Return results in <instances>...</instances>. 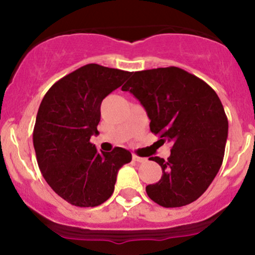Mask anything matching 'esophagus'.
Instances as JSON below:
<instances>
[{
  "label": "esophagus",
  "mask_w": 255,
  "mask_h": 255,
  "mask_svg": "<svg viewBox=\"0 0 255 255\" xmlns=\"http://www.w3.org/2000/svg\"><path fill=\"white\" fill-rule=\"evenodd\" d=\"M133 160L134 162H137V163H144L145 162V158H142V157H139V156H136V154H133Z\"/></svg>",
  "instance_id": "esophagus-1"
}]
</instances>
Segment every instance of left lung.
Instances as JSON below:
<instances>
[{"instance_id":"left-lung-1","label":"left lung","mask_w":255,"mask_h":255,"mask_svg":"<svg viewBox=\"0 0 255 255\" xmlns=\"http://www.w3.org/2000/svg\"><path fill=\"white\" fill-rule=\"evenodd\" d=\"M122 91H129L145 108L152 133L174 144L166 160L151 157L163 174L158 182L146 186L148 197L163 207L197 200L224 157L228 119L217 93L177 67L133 73Z\"/></svg>"}]
</instances>
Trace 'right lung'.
I'll list each match as a JSON object with an SVG mask.
<instances>
[{
  "mask_svg": "<svg viewBox=\"0 0 255 255\" xmlns=\"http://www.w3.org/2000/svg\"><path fill=\"white\" fill-rule=\"evenodd\" d=\"M130 72L90 63L55 83L44 96L33 129L38 166L52 191L69 204L95 207L111 197L121 166L131 160L122 147L98 152L102 101Z\"/></svg>",
  "mask_w": 255,
  "mask_h": 255,
  "instance_id": "add662e5",
  "label": "right lung"
}]
</instances>
